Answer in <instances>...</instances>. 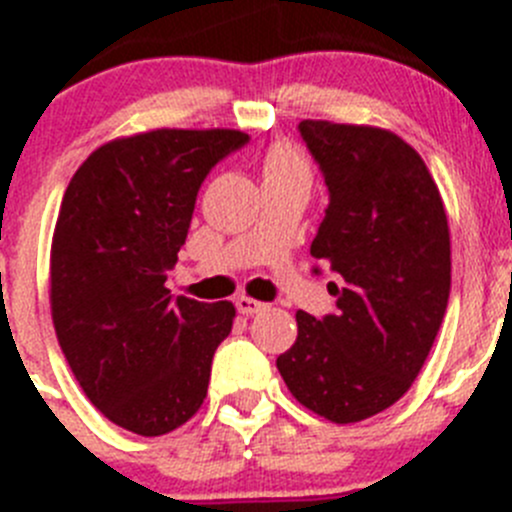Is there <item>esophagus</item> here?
<instances>
[{
	"label": "esophagus",
	"instance_id": "34e87169",
	"mask_svg": "<svg viewBox=\"0 0 512 512\" xmlns=\"http://www.w3.org/2000/svg\"><path fill=\"white\" fill-rule=\"evenodd\" d=\"M235 307H238V312H243V315H259V312H264L269 305H266V302L253 300V297L241 295L238 300H235Z\"/></svg>",
	"mask_w": 512,
	"mask_h": 512
}]
</instances>
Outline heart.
Listing matches in <instances>:
<instances>
[{
    "label": "heart",
    "mask_w": 512,
    "mask_h": 512,
    "mask_svg": "<svg viewBox=\"0 0 512 512\" xmlns=\"http://www.w3.org/2000/svg\"><path fill=\"white\" fill-rule=\"evenodd\" d=\"M295 166H305L300 153L295 148L289 146V143H277V146H271L264 156V176L266 174H277V171H287L295 169Z\"/></svg>",
    "instance_id": "obj_1"
}]
</instances>
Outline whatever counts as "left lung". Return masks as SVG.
<instances>
[{"label": "left lung", "mask_w": 512, "mask_h": 512, "mask_svg": "<svg viewBox=\"0 0 512 512\" xmlns=\"http://www.w3.org/2000/svg\"><path fill=\"white\" fill-rule=\"evenodd\" d=\"M330 192L310 253L343 277L336 315L297 310L277 359L292 397L330 423L395 405L423 369L451 292L446 207L413 146L392 130L302 120Z\"/></svg>", "instance_id": "left-lung-1"}]
</instances>
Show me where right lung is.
Here are the masks:
<instances>
[{
    "label": "right lung",
    "mask_w": 512,
    "mask_h": 512,
    "mask_svg": "<svg viewBox=\"0 0 512 512\" xmlns=\"http://www.w3.org/2000/svg\"><path fill=\"white\" fill-rule=\"evenodd\" d=\"M230 128H158L99 146L71 176L51 243V318L94 408L138 436L187 423L207 397L233 302L171 297L194 200L241 148Z\"/></svg>",
    "instance_id": "add662e5"
}]
</instances>
